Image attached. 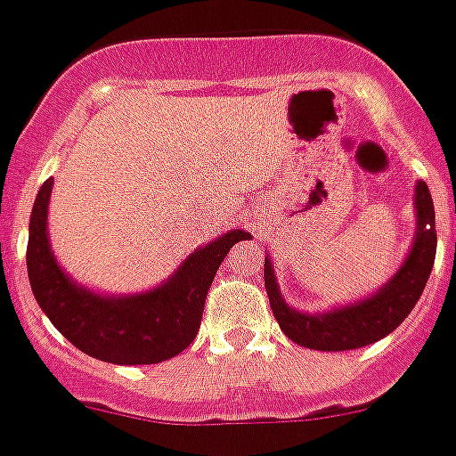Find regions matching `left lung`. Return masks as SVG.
Masks as SVG:
<instances>
[{
    "label": "left lung",
    "instance_id": "8db88e82",
    "mask_svg": "<svg viewBox=\"0 0 456 456\" xmlns=\"http://www.w3.org/2000/svg\"><path fill=\"white\" fill-rule=\"evenodd\" d=\"M416 231L405 259L398 271L362 300L333 306L320 314H306L289 306L281 297L275 268L271 257H264V286L271 300L273 315L286 338L309 349L318 351H346L371 345L389 336L403 320L410 315L420 293L426 289L428 277L435 266L436 228L435 203L426 181L414 185Z\"/></svg>",
    "mask_w": 456,
    "mask_h": 456
}]
</instances>
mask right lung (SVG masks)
Masks as SVG:
<instances>
[{"label":"right lung","mask_w":456,"mask_h":456,"mask_svg":"<svg viewBox=\"0 0 456 456\" xmlns=\"http://www.w3.org/2000/svg\"><path fill=\"white\" fill-rule=\"evenodd\" d=\"M51 190L53 179H46L33 203L26 246L30 289L51 324L86 355L114 365H156L181 354L201 327L216 268L250 232L235 228L199 246L154 289L105 296L71 280L55 259L46 231Z\"/></svg>","instance_id":"obj_1"}]
</instances>
